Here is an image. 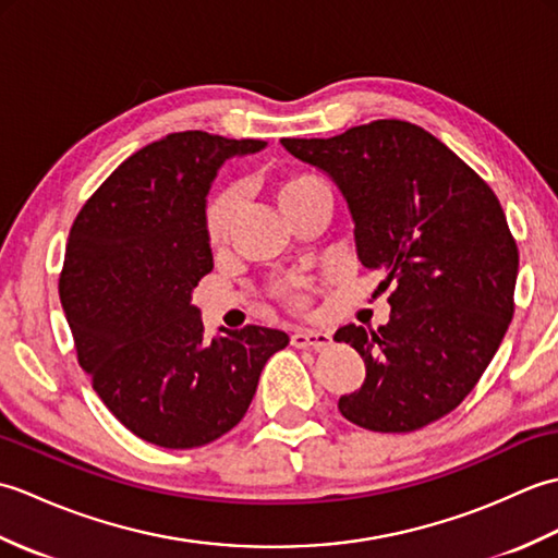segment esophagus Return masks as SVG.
Masks as SVG:
<instances>
[{"label":"esophagus","mask_w":558,"mask_h":558,"mask_svg":"<svg viewBox=\"0 0 558 558\" xmlns=\"http://www.w3.org/2000/svg\"><path fill=\"white\" fill-rule=\"evenodd\" d=\"M290 342L294 348H314L322 350L326 345H330V336L326 330H294Z\"/></svg>","instance_id":"esophagus-1"}]
</instances>
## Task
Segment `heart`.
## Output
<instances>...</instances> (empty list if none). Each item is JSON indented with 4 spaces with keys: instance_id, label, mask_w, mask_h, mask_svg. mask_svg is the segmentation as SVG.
I'll list each match as a JSON object with an SVG mask.
<instances>
[{
    "instance_id": "b5f03b06",
    "label": "heart",
    "mask_w": 558,
    "mask_h": 558,
    "mask_svg": "<svg viewBox=\"0 0 558 558\" xmlns=\"http://www.w3.org/2000/svg\"><path fill=\"white\" fill-rule=\"evenodd\" d=\"M316 194H330L328 186L318 180L314 174H292L288 180H282L278 186V204L282 210L292 208L294 204H300V201L312 198ZM236 204H240V198H236L234 189H225L216 198L210 201L208 208H206V236L210 246H220L228 242L230 230H232V220H234V213H236ZM306 298L302 292L292 294V304L294 306H304Z\"/></svg>"
}]
</instances>
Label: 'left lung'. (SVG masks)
Segmentation results:
<instances>
[{
  "label": "left lung",
  "mask_w": 558,
  "mask_h": 558,
  "mask_svg": "<svg viewBox=\"0 0 558 558\" xmlns=\"http://www.w3.org/2000/svg\"><path fill=\"white\" fill-rule=\"evenodd\" d=\"M348 201L366 268L393 288L386 326H342L366 378L338 400L342 417L402 434L456 410L487 369L513 318L518 246L499 198L453 150L400 120L330 138H282Z\"/></svg>",
  "instance_id": "left-lung-1"
}]
</instances>
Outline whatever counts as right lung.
Instances as JSON below:
<instances>
[{"label": "right lung", "instance_id": "1", "mask_svg": "<svg viewBox=\"0 0 558 558\" xmlns=\"http://www.w3.org/2000/svg\"><path fill=\"white\" fill-rule=\"evenodd\" d=\"M256 138L177 132L126 158L71 225L59 300L81 369L129 432L198 448L248 410L270 354L290 342L246 326L204 338L192 292L213 270L206 194L220 165Z\"/></svg>", "mask_w": 558, "mask_h": 558}]
</instances>
